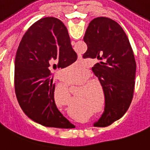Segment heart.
Listing matches in <instances>:
<instances>
[{
	"label": "heart",
	"instance_id": "1",
	"mask_svg": "<svg viewBox=\"0 0 150 150\" xmlns=\"http://www.w3.org/2000/svg\"><path fill=\"white\" fill-rule=\"evenodd\" d=\"M91 83H86L83 86V87L85 89H81L78 92H77V95L79 96V97H81L82 98H84L85 100H87L88 102H90V103H93V102H95V101L97 100V94L95 93V91H90L89 89L91 86ZM66 86H64V90L65 91L66 90Z\"/></svg>",
	"mask_w": 150,
	"mask_h": 150
}]
</instances>
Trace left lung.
I'll use <instances>...</instances> for the list:
<instances>
[{"label":"left lung","mask_w":150,"mask_h":150,"mask_svg":"<svg viewBox=\"0 0 150 150\" xmlns=\"http://www.w3.org/2000/svg\"><path fill=\"white\" fill-rule=\"evenodd\" d=\"M87 51L83 58L98 60L92 67L103 87L104 111L94 126L107 127L127 111L133 97L136 61L128 36L108 18L93 19L84 36Z\"/></svg>","instance_id":"1"}]
</instances>
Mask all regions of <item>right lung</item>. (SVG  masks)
Listing matches in <instances>:
<instances>
[{
    "mask_svg": "<svg viewBox=\"0 0 150 150\" xmlns=\"http://www.w3.org/2000/svg\"><path fill=\"white\" fill-rule=\"evenodd\" d=\"M68 30L53 17L39 19L27 30L15 57L14 88L24 113L46 127H74L61 114L54 99L52 71L77 60Z\"/></svg>",
    "mask_w": 150,
    "mask_h": 150,
    "instance_id": "right-lung-1",
    "label": "right lung"
}]
</instances>
